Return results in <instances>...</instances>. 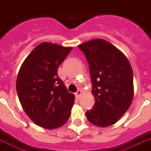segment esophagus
<instances>
[{
    "instance_id": "obj_1",
    "label": "esophagus",
    "mask_w": 151,
    "mask_h": 151,
    "mask_svg": "<svg viewBox=\"0 0 151 151\" xmlns=\"http://www.w3.org/2000/svg\"><path fill=\"white\" fill-rule=\"evenodd\" d=\"M82 91L81 90H79L78 91H77L76 93V98L77 99H79L80 98V96H81V95H82Z\"/></svg>"
}]
</instances>
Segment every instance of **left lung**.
I'll return each instance as SVG.
<instances>
[{
  "label": "left lung",
  "instance_id": "left-lung-1",
  "mask_svg": "<svg viewBox=\"0 0 151 151\" xmlns=\"http://www.w3.org/2000/svg\"><path fill=\"white\" fill-rule=\"evenodd\" d=\"M89 64L92 95L96 104L86 112L94 125L106 127L117 123L134 98L133 71L120 50L103 39L78 45Z\"/></svg>",
  "mask_w": 151,
  "mask_h": 151
}]
</instances>
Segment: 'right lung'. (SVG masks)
I'll return each instance as SVG.
<instances>
[{
    "label": "right lung",
    "mask_w": 151,
    "mask_h": 151,
    "mask_svg": "<svg viewBox=\"0 0 151 151\" xmlns=\"http://www.w3.org/2000/svg\"><path fill=\"white\" fill-rule=\"evenodd\" d=\"M71 49L41 43L29 53L18 72L16 88L20 104L30 119L45 129L62 127L71 114L75 96L57 73Z\"/></svg>",
    "instance_id": "add662e5"
}]
</instances>
